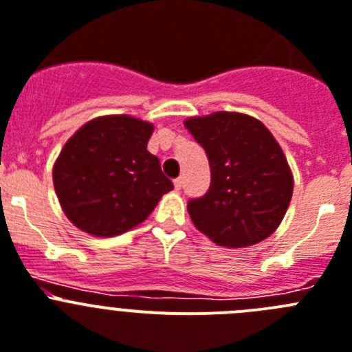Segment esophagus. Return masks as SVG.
Masks as SVG:
<instances>
[{
    "instance_id": "1",
    "label": "esophagus",
    "mask_w": 352,
    "mask_h": 352,
    "mask_svg": "<svg viewBox=\"0 0 352 352\" xmlns=\"http://www.w3.org/2000/svg\"><path fill=\"white\" fill-rule=\"evenodd\" d=\"M182 184H184L182 177H179V179H175V180H173V186H175V189H177V191H179V189H182Z\"/></svg>"
}]
</instances>
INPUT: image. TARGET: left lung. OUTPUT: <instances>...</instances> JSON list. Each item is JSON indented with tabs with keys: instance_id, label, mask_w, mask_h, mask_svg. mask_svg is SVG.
Returning <instances> with one entry per match:
<instances>
[{
	"instance_id": "8db88e82",
	"label": "left lung",
	"mask_w": 352,
	"mask_h": 352,
	"mask_svg": "<svg viewBox=\"0 0 352 352\" xmlns=\"http://www.w3.org/2000/svg\"><path fill=\"white\" fill-rule=\"evenodd\" d=\"M184 126L205 148L212 177L207 195L188 204L192 224L230 249L268 239L293 196V173L274 135L239 112L189 117Z\"/></svg>"
}]
</instances>
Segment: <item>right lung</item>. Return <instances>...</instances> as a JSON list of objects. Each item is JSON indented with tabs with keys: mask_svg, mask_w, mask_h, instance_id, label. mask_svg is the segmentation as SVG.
<instances>
[{
	"mask_svg": "<svg viewBox=\"0 0 352 352\" xmlns=\"http://www.w3.org/2000/svg\"><path fill=\"white\" fill-rule=\"evenodd\" d=\"M154 124L131 116L91 119L68 138L52 180L63 212L93 236H117L147 219L172 180L147 151Z\"/></svg>",
	"mask_w": 352,
	"mask_h": 352,
	"instance_id": "add662e5",
	"label": "right lung"
}]
</instances>
